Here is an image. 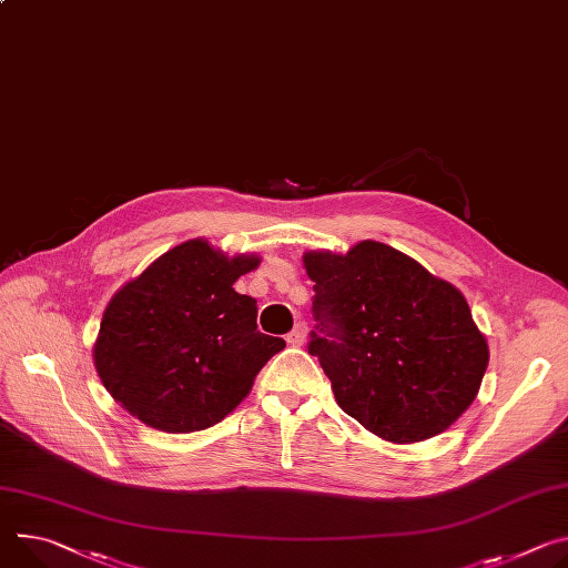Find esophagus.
Listing matches in <instances>:
<instances>
[{"label":"esophagus","mask_w":568,"mask_h":568,"mask_svg":"<svg viewBox=\"0 0 568 568\" xmlns=\"http://www.w3.org/2000/svg\"><path fill=\"white\" fill-rule=\"evenodd\" d=\"M305 335H307V324H305V322H298V324L292 328V333L287 335V344H290V346H301V344L305 342Z\"/></svg>","instance_id":"34e87169"}]
</instances>
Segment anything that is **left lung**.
<instances>
[{"label":"left lung","instance_id":"8db88e82","mask_svg":"<svg viewBox=\"0 0 568 568\" xmlns=\"http://www.w3.org/2000/svg\"><path fill=\"white\" fill-rule=\"evenodd\" d=\"M315 283L320 357L337 405L392 444L450 428L478 396L487 337L464 294L403 251L363 240L346 253L305 251Z\"/></svg>","mask_w":568,"mask_h":568}]
</instances>
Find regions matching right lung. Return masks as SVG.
Returning <instances> with one entry per match:
<instances>
[{"instance_id":"add662e5","label":"right lung","mask_w":568,"mask_h":568,"mask_svg":"<svg viewBox=\"0 0 568 568\" xmlns=\"http://www.w3.org/2000/svg\"><path fill=\"white\" fill-rule=\"evenodd\" d=\"M261 265L194 237L156 257L109 301L92 357L109 394L142 424L194 433L246 398L285 339L257 331L253 296L233 283Z\"/></svg>"}]
</instances>
